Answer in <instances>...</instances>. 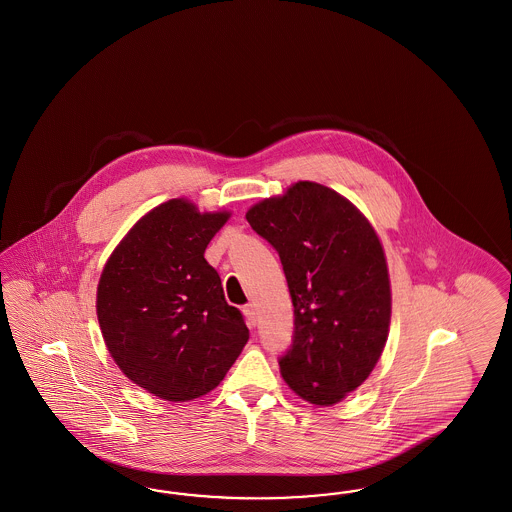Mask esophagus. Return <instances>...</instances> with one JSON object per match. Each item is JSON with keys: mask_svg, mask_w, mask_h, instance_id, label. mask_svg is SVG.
I'll return each instance as SVG.
<instances>
[{"mask_svg": "<svg viewBox=\"0 0 512 512\" xmlns=\"http://www.w3.org/2000/svg\"><path fill=\"white\" fill-rule=\"evenodd\" d=\"M243 313H245L246 325H248V327H256V323H258V313H256V306L248 304V306L243 308Z\"/></svg>", "mask_w": 512, "mask_h": 512, "instance_id": "obj_1", "label": "esophagus"}]
</instances>
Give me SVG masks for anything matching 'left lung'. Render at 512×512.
I'll return each mask as SVG.
<instances>
[{
	"instance_id": "8db88e82",
	"label": "left lung",
	"mask_w": 512,
	"mask_h": 512,
	"mask_svg": "<svg viewBox=\"0 0 512 512\" xmlns=\"http://www.w3.org/2000/svg\"><path fill=\"white\" fill-rule=\"evenodd\" d=\"M252 229L279 252L294 306L285 382L329 407L373 373L388 340L392 289L384 248L356 204L315 181L248 208Z\"/></svg>"
}]
</instances>
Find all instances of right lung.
Returning a JSON list of instances; mask_svg holds the SVG:
<instances>
[{
  "mask_svg": "<svg viewBox=\"0 0 512 512\" xmlns=\"http://www.w3.org/2000/svg\"><path fill=\"white\" fill-rule=\"evenodd\" d=\"M229 210L162 202L112 250L97 285V319L118 369L166 401L214 390L243 352L248 329L204 258Z\"/></svg>",
  "mask_w": 512,
  "mask_h": 512,
  "instance_id": "add662e5",
  "label": "right lung"
}]
</instances>
